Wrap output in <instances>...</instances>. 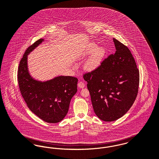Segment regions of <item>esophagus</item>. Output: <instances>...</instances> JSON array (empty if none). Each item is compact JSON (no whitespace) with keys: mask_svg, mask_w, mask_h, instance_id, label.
<instances>
[{"mask_svg":"<svg viewBox=\"0 0 159 159\" xmlns=\"http://www.w3.org/2000/svg\"><path fill=\"white\" fill-rule=\"evenodd\" d=\"M78 86H79V88H84V86H85L84 82H79Z\"/></svg>","mask_w":159,"mask_h":159,"instance_id":"esophagus-1","label":"esophagus"}]
</instances>
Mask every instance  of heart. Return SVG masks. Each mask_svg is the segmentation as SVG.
<instances>
[{
  "mask_svg": "<svg viewBox=\"0 0 159 159\" xmlns=\"http://www.w3.org/2000/svg\"><path fill=\"white\" fill-rule=\"evenodd\" d=\"M91 55L84 64V68L88 71H93L101 65L105 55V50L102 47H98L95 44H91L84 53V56Z\"/></svg>",
  "mask_w": 159,
  "mask_h": 159,
  "instance_id": "1",
  "label": "heart"
}]
</instances>
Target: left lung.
<instances>
[{"label":"left lung","mask_w":159,"mask_h":159,"mask_svg":"<svg viewBox=\"0 0 159 159\" xmlns=\"http://www.w3.org/2000/svg\"><path fill=\"white\" fill-rule=\"evenodd\" d=\"M116 52L95 70L84 75L93 111L104 121L120 118L130 109L138 93L139 71L129 48L113 39Z\"/></svg>","instance_id":"left-lung-1"}]
</instances>
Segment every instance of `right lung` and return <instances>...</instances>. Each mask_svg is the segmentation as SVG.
I'll list each match as a JSON object with an SVG mask.
<instances>
[{
  "mask_svg": "<svg viewBox=\"0 0 159 159\" xmlns=\"http://www.w3.org/2000/svg\"><path fill=\"white\" fill-rule=\"evenodd\" d=\"M44 41L39 39L27 48L19 64L17 78L21 94L29 109L48 123L61 121L77 91V78L61 75L46 82L33 79L28 68V55Z\"/></svg>",
  "mask_w": 159,
  "mask_h": 159,
  "instance_id": "obj_1",
  "label": "right lung"
}]
</instances>
